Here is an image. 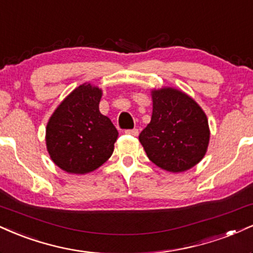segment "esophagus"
<instances>
[{
	"instance_id": "esophagus-1",
	"label": "esophagus",
	"mask_w": 253,
	"mask_h": 253,
	"mask_svg": "<svg viewBox=\"0 0 253 253\" xmlns=\"http://www.w3.org/2000/svg\"><path fill=\"white\" fill-rule=\"evenodd\" d=\"M126 133L127 135H131V136H138V129H129V130H126Z\"/></svg>"
}]
</instances>
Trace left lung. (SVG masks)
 Returning a JSON list of instances; mask_svg holds the SVG:
<instances>
[{
    "label": "left lung",
    "instance_id": "left-lung-1",
    "mask_svg": "<svg viewBox=\"0 0 253 253\" xmlns=\"http://www.w3.org/2000/svg\"><path fill=\"white\" fill-rule=\"evenodd\" d=\"M151 98V121L139 133V142L157 167L173 173L188 170L203 160L209 147L206 114L176 88L153 90Z\"/></svg>",
    "mask_w": 253,
    "mask_h": 253
}]
</instances>
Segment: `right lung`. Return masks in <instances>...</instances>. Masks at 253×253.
<instances>
[{
  "instance_id": "add662e5",
  "label": "right lung",
  "mask_w": 253,
  "mask_h": 253,
  "mask_svg": "<svg viewBox=\"0 0 253 253\" xmlns=\"http://www.w3.org/2000/svg\"><path fill=\"white\" fill-rule=\"evenodd\" d=\"M102 94L97 86H78L47 123V150L52 161L67 173L93 171L114 153L118 131L110 118L100 114Z\"/></svg>"
}]
</instances>
